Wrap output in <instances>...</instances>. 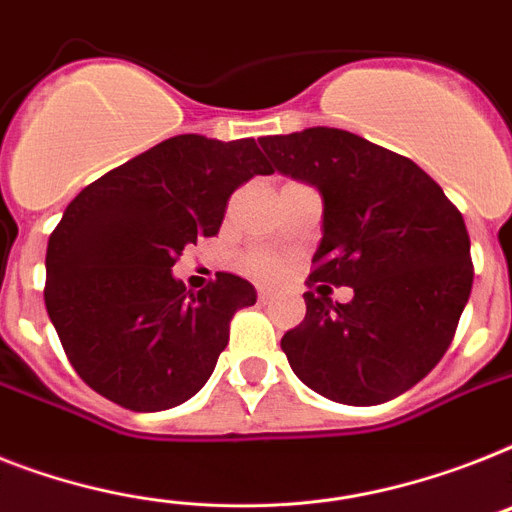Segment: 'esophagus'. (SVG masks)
I'll return each mask as SVG.
<instances>
[{
  "mask_svg": "<svg viewBox=\"0 0 512 512\" xmlns=\"http://www.w3.org/2000/svg\"><path fill=\"white\" fill-rule=\"evenodd\" d=\"M257 299H260V302H270V299H273V289L260 286V289H257Z\"/></svg>",
  "mask_w": 512,
  "mask_h": 512,
  "instance_id": "34e87169",
  "label": "esophagus"
}]
</instances>
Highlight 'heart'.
Here are the masks:
<instances>
[{"label":"heart","mask_w":512,"mask_h":512,"mask_svg":"<svg viewBox=\"0 0 512 512\" xmlns=\"http://www.w3.org/2000/svg\"><path fill=\"white\" fill-rule=\"evenodd\" d=\"M252 268L260 270V273H276L278 263L268 255H257V257H252Z\"/></svg>","instance_id":"obj_1"}]
</instances>
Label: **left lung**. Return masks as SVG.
<instances>
[{
	"mask_svg": "<svg viewBox=\"0 0 512 512\" xmlns=\"http://www.w3.org/2000/svg\"><path fill=\"white\" fill-rule=\"evenodd\" d=\"M260 147L323 199L310 281L355 292L347 305L307 292L305 321L281 339L286 360L326 400H394L442 360L471 297L463 215L413 160L342 128L263 136Z\"/></svg>",
	"mask_w": 512,
	"mask_h": 512,
	"instance_id": "1",
	"label": "left lung"
}]
</instances>
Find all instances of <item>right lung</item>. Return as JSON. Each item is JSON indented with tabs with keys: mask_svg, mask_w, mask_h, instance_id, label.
<instances>
[{
	"mask_svg": "<svg viewBox=\"0 0 512 512\" xmlns=\"http://www.w3.org/2000/svg\"><path fill=\"white\" fill-rule=\"evenodd\" d=\"M270 173L255 139L181 134L65 207L47 244L44 302L70 365L94 392L157 413L207 384L228 323L257 292L234 273L191 292L170 268L186 244L218 234L244 181Z\"/></svg>",
	"mask_w": 512,
	"mask_h": 512,
	"instance_id": "right-lung-1",
	"label": "right lung"
}]
</instances>
